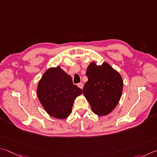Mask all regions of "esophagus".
<instances>
[{"instance_id": "obj_1", "label": "esophagus", "mask_w": 157, "mask_h": 157, "mask_svg": "<svg viewBox=\"0 0 157 157\" xmlns=\"http://www.w3.org/2000/svg\"><path fill=\"white\" fill-rule=\"evenodd\" d=\"M77 86H78V87H80L81 89H83V83H78V85H77Z\"/></svg>"}]
</instances>
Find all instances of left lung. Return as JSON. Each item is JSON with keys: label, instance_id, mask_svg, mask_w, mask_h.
<instances>
[{"label": "left lung", "instance_id": "obj_1", "mask_svg": "<svg viewBox=\"0 0 157 157\" xmlns=\"http://www.w3.org/2000/svg\"><path fill=\"white\" fill-rule=\"evenodd\" d=\"M88 78L83 87V94L92 110L98 116L110 113L121 97L123 81L121 74L108 63L97 65L92 62L87 67Z\"/></svg>", "mask_w": 157, "mask_h": 157}]
</instances>
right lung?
Masks as SVG:
<instances>
[{"mask_svg":"<svg viewBox=\"0 0 157 157\" xmlns=\"http://www.w3.org/2000/svg\"><path fill=\"white\" fill-rule=\"evenodd\" d=\"M36 93L48 114L64 119L71 114L74 101L83 91L74 85L71 77L58 66L49 68L43 74L38 82Z\"/></svg>","mask_w":157,"mask_h":157,"instance_id":"right-lung-1","label":"right lung"}]
</instances>
